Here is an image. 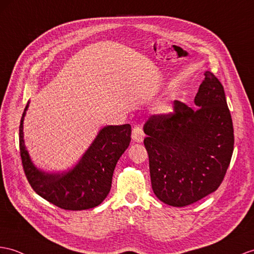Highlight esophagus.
<instances>
[{"instance_id": "1", "label": "esophagus", "mask_w": 254, "mask_h": 254, "mask_svg": "<svg viewBox=\"0 0 254 254\" xmlns=\"http://www.w3.org/2000/svg\"><path fill=\"white\" fill-rule=\"evenodd\" d=\"M131 138L135 142H142L144 139V132L142 130V128L140 126H134L132 128V134Z\"/></svg>"}]
</instances>
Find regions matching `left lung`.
I'll return each instance as SVG.
<instances>
[{
	"instance_id": "obj_1",
	"label": "left lung",
	"mask_w": 254,
	"mask_h": 254,
	"mask_svg": "<svg viewBox=\"0 0 254 254\" xmlns=\"http://www.w3.org/2000/svg\"><path fill=\"white\" fill-rule=\"evenodd\" d=\"M194 111L175 100L174 112L152 115L143 127L147 137L151 183L159 200L184 207L218 190L234 151V128L224 88L205 73Z\"/></svg>"
}]
</instances>
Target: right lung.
Instances as JSON below:
<instances>
[{
  "label": "right lung",
  "instance_id": "add662e5",
  "mask_svg": "<svg viewBox=\"0 0 254 254\" xmlns=\"http://www.w3.org/2000/svg\"><path fill=\"white\" fill-rule=\"evenodd\" d=\"M19 126V148L24 175L34 190L47 201L64 210L95 208L106 199L112 184L115 166L130 143L131 126L102 128L79 163L61 175H48L36 169L23 142V119Z\"/></svg>",
  "mask_w": 254,
  "mask_h": 254
}]
</instances>
